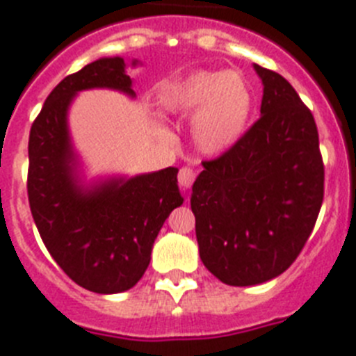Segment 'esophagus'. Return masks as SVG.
Wrapping results in <instances>:
<instances>
[{
	"label": "esophagus",
	"mask_w": 356,
	"mask_h": 356,
	"mask_svg": "<svg viewBox=\"0 0 356 356\" xmlns=\"http://www.w3.org/2000/svg\"><path fill=\"white\" fill-rule=\"evenodd\" d=\"M179 184H181L182 188H190L191 184H193V181H195V172H193V168H190V166H182L181 170H179Z\"/></svg>",
	"instance_id": "34e87169"
}]
</instances>
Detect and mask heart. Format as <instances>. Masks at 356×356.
<instances>
[{"label": "heart", "mask_w": 356, "mask_h": 356, "mask_svg": "<svg viewBox=\"0 0 356 356\" xmlns=\"http://www.w3.org/2000/svg\"><path fill=\"white\" fill-rule=\"evenodd\" d=\"M161 104L175 114L195 110L190 127L195 147L204 154H222L245 132L254 98L236 71L197 70L170 86Z\"/></svg>", "instance_id": "heart-1"}]
</instances>
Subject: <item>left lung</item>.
Returning <instances> with one entry per match:
<instances>
[{"instance_id": "left-lung-1", "label": "left lung", "mask_w": 356, "mask_h": 356, "mask_svg": "<svg viewBox=\"0 0 356 356\" xmlns=\"http://www.w3.org/2000/svg\"><path fill=\"white\" fill-rule=\"evenodd\" d=\"M261 116L236 145L204 161L191 193L199 254L233 286L280 276L310 238L324 197L314 114L286 79L254 64Z\"/></svg>"}]
</instances>
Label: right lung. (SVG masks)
I'll return each instance as SVG.
<instances>
[{
	"label": "right lung",
	"instance_id": "right-lung-1",
	"mask_svg": "<svg viewBox=\"0 0 356 356\" xmlns=\"http://www.w3.org/2000/svg\"><path fill=\"white\" fill-rule=\"evenodd\" d=\"M131 86L122 57L95 60L55 86L30 129L26 190L33 222L58 267L97 293L125 292L141 280L157 233L182 204L179 170L172 166L92 190L76 184L66 123L71 100L92 88L134 97Z\"/></svg>",
	"mask_w": 356,
	"mask_h": 356
}]
</instances>
